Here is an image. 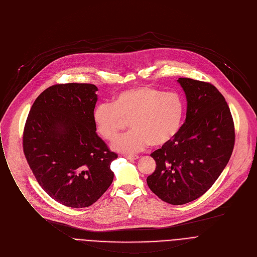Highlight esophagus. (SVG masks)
<instances>
[{
    "instance_id": "1",
    "label": "esophagus",
    "mask_w": 257,
    "mask_h": 257,
    "mask_svg": "<svg viewBox=\"0 0 257 257\" xmlns=\"http://www.w3.org/2000/svg\"><path fill=\"white\" fill-rule=\"evenodd\" d=\"M124 157L128 160H137L139 159V156L138 155H124Z\"/></svg>"
}]
</instances>
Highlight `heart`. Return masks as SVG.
<instances>
[{"label":"heart","instance_id":"b5f03b06","mask_svg":"<svg viewBox=\"0 0 257 257\" xmlns=\"http://www.w3.org/2000/svg\"><path fill=\"white\" fill-rule=\"evenodd\" d=\"M183 113L184 104L178 94L141 86L120 92L112 104H97L93 120L98 134L111 142L130 119L133 130L112 147L119 152L134 153L150 145L161 147L171 142L180 130Z\"/></svg>","mask_w":257,"mask_h":257}]
</instances>
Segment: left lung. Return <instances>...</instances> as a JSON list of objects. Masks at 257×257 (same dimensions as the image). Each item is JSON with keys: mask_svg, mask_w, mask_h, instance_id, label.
Here are the masks:
<instances>
[{"mask_svg": "<svg viewBox=\"0 0 257 257\" xmlns=\"http://www.w3.org/2000/svg\"><path fill=\"white\" fill-rule=\"evenodd\" d=\"M187 101L186 118L176 137L151 154L156 169L147 177L162 200L184 204L215 183L232 155L235 131L224 96L211 83L179 78Z\"/></svg>", "mask_w": 257, "mask_h": 257, "instance_id": "1", "label": "left lung"}]
</instances>
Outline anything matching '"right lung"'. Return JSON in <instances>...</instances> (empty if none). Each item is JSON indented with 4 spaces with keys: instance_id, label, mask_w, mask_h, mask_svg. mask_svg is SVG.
Here are the masks:
<instances>
[{
    "instance_id": "add662e5",
    "label": "right lung",
    "mask_w": 257,
    "mask_h": 257,
    "mask_svg": "<svg viewBox=\"0 0 257 257\" xmlns=\"http://www.w3.org/2000/svg\"><path fill=\"white\" fill-rule=\"evenodd\" d=\"M93 84H58L34 101L24 133L23 151L37 182L69 208L93 204L113 180L117 158L96 134Z\"/></svg>"
}]
</instances>
